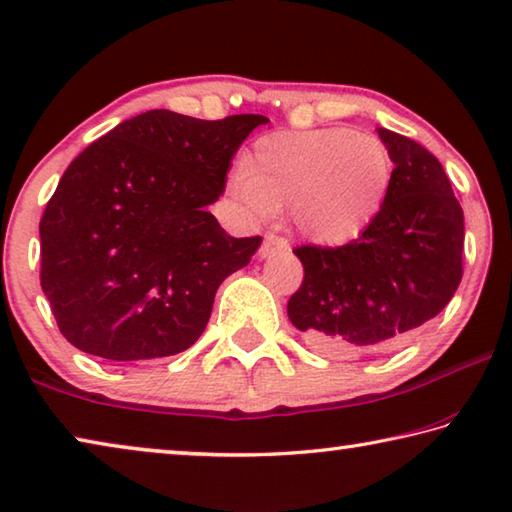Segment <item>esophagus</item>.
I'll list each match as a JSON object with an SVG mask.
<instances>
[{
    "mask_svg": "<svg viewBox=\"0 0 512 512\" xmlns=\"http://www.w3.org/2000/svg\"><path fill=\"white\" fill-rule=\"evenodd\" d=\"M281 251H288V242L283 238H277V235H265L261 249H258V256L261 258H272L281 254Z\"/></svg>",
    "mask_w": 512,
    "mask_h": 512,
    "instance_id": "1",
    "label": "esophagus"
}]
</instances>
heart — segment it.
<instances>
[{
	"mask_svg": "<svg viewBox=\"0 0 512 512\" xmlns=\"http://www.w3.org/2000/svg\"><path fill=\"white\" fill-rule=\"evenodd\" d=\"M387 146L352 128L283 130L256 139L229 180L249 215L288 210L293 229L322 247L359 238L389 199Z\"/></svg>",
	"mask_w": 512,
	"mask_h": 512,
	"instance_id": "heart-1",
	"label": "heart"
}]
</instances>
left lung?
Segmentation results:
<instances>
[{
    "instance_id": "1",
    "label": "left lung",
    "mask_w": 512,
    "mask_h": 512,
    "mask_svg": "<svg viewBox=\"0 0 512 512\" xmlns=\"http://www.w3.org/2000/svg\"><path fill=\"white\" fill-rule=\"evenodd\" d=\"M393 162L389 199L348 245L297 247L304 281L288 318L325 355L391 348L435 318L462 279L465 215L444 167L414 139L377 128Z\"/></svg>"
}]
</instances>
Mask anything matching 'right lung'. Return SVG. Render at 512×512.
<instances>
[{"instance_id":"1","label":"right lung","mask_w":512,"mask_h":512,"mask_svg":"<svg viewBox=\"0 0 512 512\" xmlns=\"http://www.w3.org/2000/svg\"><path fill=\"white\" fill-rule=\"evenodd\" d=\"M261 114L201 121L151 109L75 157L41 219V288L61 334L112 361L178 355L206 329L215 293L261 238L212 212Z\"/></svg>"}]
</instances>
